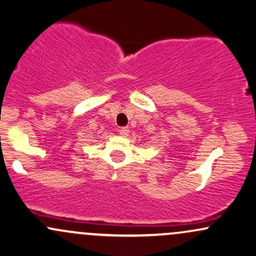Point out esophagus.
Returning a JSON list of instances; mask_svg holds the SVG:
<instances>
[{
    "instance_id": "34e87169",
    "label": "esophagus",
    "mask_w": 256,
    "mask_h": 256,
    "mask_svg": "<svg viewBox=\"0 0 256 256\" xmlns=\"http://www.w3.org/2000/svg\"><path fill=\"white\" fill-rule=\"evenodd\" d=\"M118 132H120V135H121V136H128L129 135V128H127V127L120 128Z\"/></svg>"
}]
</instances>
